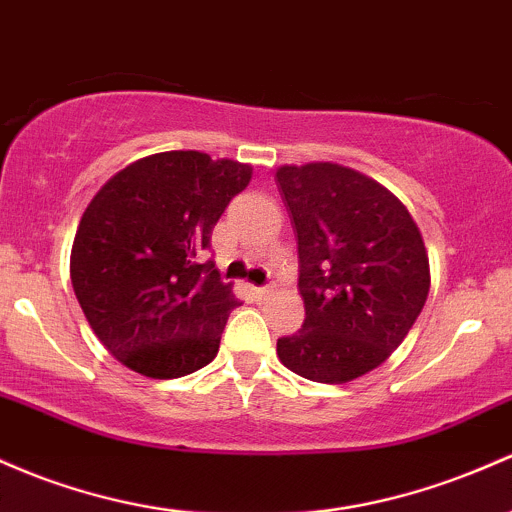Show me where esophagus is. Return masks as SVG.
I'll use <instances>...</instances> for the list:
<instances>
[{
	"label": "esophagus",
	"mask_w": 512,
	"mask_h": 512,
	"mask_svg": "<svg viewBox=\"0 0 512 512\" xmlns=\"http://www.w3.org/2000/svg\"><path fill=\"white\" fill-rule=\"evenodd\" d=\"M252 291H255L257 299H265V296L272 294V286H252Z\"/></svg>",
	"instance_id": "esophagus-1"
}]
</instances>
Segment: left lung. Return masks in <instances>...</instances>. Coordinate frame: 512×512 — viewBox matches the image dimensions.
<instances>
[{
    "label": "left lung",
    "mask_w": 512,
    "mask_h": 512,
    "mask_svg": "<svg viewBox=\"0 0 512 512\" xmlns=\"http://www.w3.org/2000/svg\"><path fill=\"white\" fill-rule=\"evenodd\" d=\"M299 240L301 330L277 340L286 369L320 384L372 372L401 345L430 291L423 235L406 206L350 167H279Z\"/></svg>",
    "instance_id": "left-lung-1"
}]
</instances>
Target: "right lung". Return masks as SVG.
Instances as JSON below:
<instances>
[{
	"mask_svg": "<svg viewBox=\"0 0 512 512\" xmlns=\"http://www.w3.org/2000/svg\"><path fill=\"white\" fill-rule=\"evenodd\" d=\"M250 177V165L170 150L123 167L89 201L72 243V289L128 369L177 379L216 357L238 301L199 255Z\"/></svg>",
	"mask_w": 512,
	"mask_h": 512,
	"instance_id": "add662e5",
	"label": "right lung"
}]
</instances>
